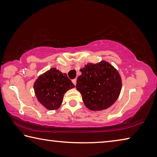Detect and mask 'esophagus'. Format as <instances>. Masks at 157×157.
<instances>
[{"instance_id": "1", "label": "esophagus", "mask_w": 157, "mask_h": 157, "mask_svg": "<svg viewBox=\"0 0 157 157\" xmlns=\"http://www.w3.org/2000/svg\"><path fill=\"white\" fill-rule=\"evenodd\" d=\"M72 82H73V83L74 84V85H76V84H77V79H73Z\"/></svg>"}]
</instances>
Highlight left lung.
I'll use <instances>...</instances> for the list:
<instances>
[{"label":"left lung","mask_w":157,"mask_h":157,"mask_svg":"<svg viewBox=\"0 0 157 157\" xmlns=\"http://www.w3.org/2000/svg\"><path fill=\"white\" fill-rule=\"evenodd\" d=\"M76 89L80 92L86 107L101 111L111 107L120 95L122 79L118 71L105 61L88 63L80 69Z\"/></svg>","instance_id":"8db88e82"}]
</instances>
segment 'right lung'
Segmentation results:
<instances>
[{"mask_svg":"<svg viewBox=\"0 0 157 157\" xmlns=\"http://www.w3.org/2000/svg\"><path fill=\"white\" fill-rule=\"evenodd\" d=\"M75 87L67 74L52 68L42 74L34 84L37 100L48 110H56L62 105L63 95Z\"/></svg>","mask_w":157,"mask_h":157,"instance_id":"add662e5","label":"right lung"}]
</instances>
